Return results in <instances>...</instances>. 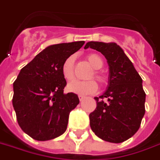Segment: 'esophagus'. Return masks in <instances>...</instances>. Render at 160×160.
Here are the masks:
<instances>
[{"label":"esophagus","instance_id":"esophagus-1","mask_svg":"<svg viewBox=\"0 0 160 160\" xmlns=\"http://www.w3.org/2000/svg\"><path fill=\"white\" fill-rule=\"evenodd\" d=\"M78 98H79V100H80V101H82V100H83V99L85 98V96L78 95Z\"/></svg>","mask_w":160,"mask_h":160}]
</instances>
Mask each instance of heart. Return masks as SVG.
Here are the masks:
<instances>
[{
  "instance_id": "obj_1",
  "label": "heart",
  "mask_w": 160,
  "mask_h": 160,
  "mask_svg": "<svg viewBox=\"0 0 160 160\" xmlns=\"http://www.w3.org/2000/svg\"><path fill=\"white\" fill-rule=\"evenodd\" d=\"M87 59L89 64L95 70H99L104 65L103 59L98 54H89V55H88ZM73 65H74V57L73 56H69L62 64V75L67 81L72 80L73 77H74ZM94 77L100 83H104L105 82L104 76L98 72H94ZM97 88H98V85L96 83V82L93 80H88V81L75 80L67 85V89L70 92L75 93L77 94H80V95H85V94H90V93H94L96 92Z\"/></svg>"
}]
</instances>
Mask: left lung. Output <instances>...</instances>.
<instances>
[{
	"mask_svg": "<svg viewBox=\"0 0 160 160\" xmlns=\"http://www.w3.org/2000/svg\"><path fill=\"white\" fill-rule=\"evenodd\" d=\"M88 48L101 52L109 66L107 88L94 98L97 106L90 113V127L102 140L122 142L138 132L145 114L142 79L116 43L90 41Z\"/></svg>",
	"mask_w": 160,
	"mask_h": 160,
	"instance_id": "1",
	"label": "left lung"
}]
</instances>
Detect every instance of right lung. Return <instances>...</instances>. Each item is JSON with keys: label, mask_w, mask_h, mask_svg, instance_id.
Wrapping results in <instances>:
<instances>
[{"label": "right lung", "mask_w": 160, "mask_h": 160, "mask_svg": "<svg viewBox=\"0 0 160 160\" xmlns=\"http://www.w3.org/2000/svg\"><path fill=\"white\" fill-rule=\"evenodd\" d=\"M84 41L52 44L22 67L13 82L12 105L18 125L37 141H47L66 132L70 112L79 104L76 93H64L63 62Z\"/></svg>", "instance_id": "1"}]
</instances>
